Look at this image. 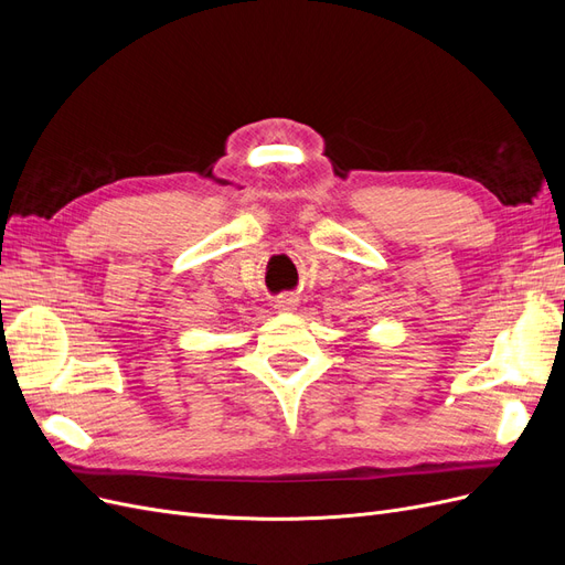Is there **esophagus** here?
Returning a JSON list of instances; mask_svg holds the SVG:
<instances>
[{"label": "esophagus", "mask_w": 565, "mask_h": 565, "mask_svg": "<svg viewBox=\"0 0 565 565\" xmlns=\"http://www.w3.org/2000/svg\"><path fill=\"white\" fill-rule=\"evenodd\" d=\"M297 297L295 295H280L278 299H276V309H280V311H295L297 309Z\"/></svg>", "instance_id": "1"}]
</instances>
